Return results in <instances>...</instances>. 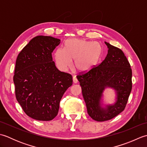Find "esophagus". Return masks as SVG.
Segmentation results:
<instances>
[{"label":"esophagus","mask_w":147,"mask_h":147,"mask_svg":"<svg viewBox=\"0 0 147 147\" xmlns=\"http://www.w3.org/2000/svg\"><path fill=\"white\" fill-rule=\"evenodd\" d=\"M73 82L74 83H77L78 82V79L76 78V77H75V76H74L73 78Z\"/></svg>","instance_id":"34e87169"}]
</instances>
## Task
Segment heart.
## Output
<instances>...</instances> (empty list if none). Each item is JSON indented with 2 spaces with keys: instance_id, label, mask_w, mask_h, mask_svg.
<instances>
[{
  "instance_id": "heart-1",
  "label": "heart",
  "mask_w": 147,
  "mask_h": 147,
  "mask_svg": "<svg viewBox=\"0 0 147 147\" xmlns=\"http://www.w3.org/2000/svg\"><path fill=\"white\" fill-rule=\"evenodd\" d=\"M102 54V47L98 42L85 39L72 38L65 42L64 48H58L54 53L57 66L65 71L72 65L80 72H86L97 64Z\"/></svg>"
}]
</instances>
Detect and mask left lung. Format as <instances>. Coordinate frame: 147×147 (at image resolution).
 Here are the masks:
<instances>
[{
  "label": "left lung",
  "instance_id": "obj_1",
  "mask_svg": "<svg viewBox=\"0 0 147 147\" xmlns=\"http://www.w3.org/2000/svg\"><path fill=\"white\" fill-rule=\"evenodd\" d=\"M105 43L109 49L104 60L97 66L76 76L88 115L100 122L110 120L124 110L132 89V70L125 55L120 49ZM107 87L117 91V100L104 109L100 106V100Z\"/></svg>",
  "mask_w": 147,
  "mask_h": 147
}]
</instances>
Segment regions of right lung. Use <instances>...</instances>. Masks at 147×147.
<instances>
[{
  "instance_id": "1",
  "label": "right lung",
  "mask_w": 147,
  "mask_h": 147,
  "mask_svg": "<svg viewBox=\"0 0 147 147\" xmlns=\"http://www.w3.org/2000/svg\"><path fill=\"white\" fill-rule=\"evenodd\" d=\"M61 40L37 36L22 49L16 62L15 95L27 115L38 121H51L57 115L59 103L73 84L70 74L61 72L52 53Z\"/></svg>"
}]
</instances>
